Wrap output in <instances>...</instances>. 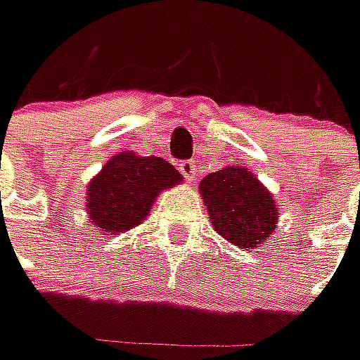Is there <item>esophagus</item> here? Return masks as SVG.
Returning <instances> with one entry per match:
<instances>
[{
    "instance_id": "1",
    "label": "esophagus",
    "mask_w": 360,
    "mask_h": 360,
    "mask_svg": "<svg viewBox=\"0 0 360 360\" xmlns=\"http://www.w3.org/2000/svg\"><path fill=\"white\" fill-rule=\"evenodd\" d=\"M177 169H179V173L185 177L187 181H193L195 179V160H179L177 162Z\"/></svg>"
}]
</instances>
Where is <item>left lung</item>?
I'll return each mask as SVG.
<instances>
[{
  "label": "left lung",
  "instance_id": "1",
  "mask_svg": "<svg viewBox=\"0 0 360 360\" xmlns=\"http://www.w3.org/2000/svg\"><path fill=\"white\" fill-rule=\"evenodd\" d=\"M216 232L238 248L263 244L277 224V207L271 193L248 169L226 167L205 175L200 183Z\"/></svg>",
  "mask_w": 360,
  "mask_h": 360
}]
</instances>
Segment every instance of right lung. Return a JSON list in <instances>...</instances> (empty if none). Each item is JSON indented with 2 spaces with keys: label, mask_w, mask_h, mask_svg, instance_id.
I'll use <instances>...</instances> for the list:
<instances>
[{
  "label": "right lung",
  "mask_w": 360,
  "mask_h": 360,
  "mask_svg": "<svg viewBox=\"0 0 360 360\" xmlns=\"http://www.w3.org/2000/svg\"><path fill=\"white\" fill-rule=\"evenodd\" d=\"M181 175L160 157H138L124 150L103 165L89 183L87 212L103 232L130 230L148 216L160 189L179 183Z\"/></svg>",
  "instance_id": "add662e5"
}]
</instances>
